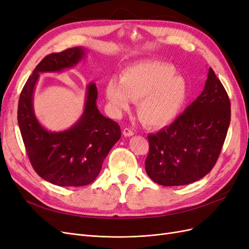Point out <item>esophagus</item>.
Wrapping results in <instances>:
<instances>
[{"instance_id":"34e87169","label":"esophagus","mask_w":249,"mask_h":249,"mask_svg":"<svg viewBox=\"0 0 249 249\" xmlns=\"http://www.w3.org/2000/svg\"><path fill=\"white\" fill-rule=\"evenodd\" d=\"M123 135L124 137H131L134 135V132L131 129H129V127H125V129L123 130Z\"/></svg>"}]
</instances>
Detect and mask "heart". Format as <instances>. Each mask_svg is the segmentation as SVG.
I'll use <instances>...</instances> for the list:
<instances>
[{
	"label": "heart",
	"mask_w": 249,
	"mask_h": 249,
	"mask_svg": "<svg viewBox=\"0 0 249 249\" xmlns=\"http://www.w3.org/2000/svg\"><path fill=\"white\" fill-rule=\"evenodd\" d=\"M188 84L176 67L159 61H148L126 69L120 81L112 78L105 87L111 111L119 114L136 102L141 122L152 127L167 125L175 120L188 99Z\"/></svg>",
	"instance_id": "1"
}]
</instances>
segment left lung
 Wrapping results in <instances>:
<instances>
[{"instance_id":"8db88e82","label":"left lung","mask_w":249,"mask_h":249,"mask_svg":"<svg viewBox=\"0 0 249 249\" xmlns=\"http://www.w3.org/2000/svg\"><path fill=\"white\" fill-rule=\"evenodd\" d=\"M231 122L229 95L209 69L205 88L169 126L149 134L147 176L162 186L196 182L211 171Z\"/></svg>"}]
</instances>
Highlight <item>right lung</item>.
<instances>
[{
    "instance_id": "right-lung-1",
    "label": "right lung",
    "mask_w": 249,
    "mask_h": 249,
    "mask_svg": "<svg viewBox=\"0 0 249 249\" xmlns=\"http://www.w3.org/2000/svg\"><path fill=\"white\" fill-rule=\"evenodd\" d=\"M86 55L87 49L76 47L43 58L29 77L18 101V122L30 162L43 179L61 187L92 183L105 158L122 136L117 123L97 109L93 82L87 85L82 115L70 129L49 131L35 115L33 96L39 74L73 69Z\"/></svg>"
}]
</instances>
